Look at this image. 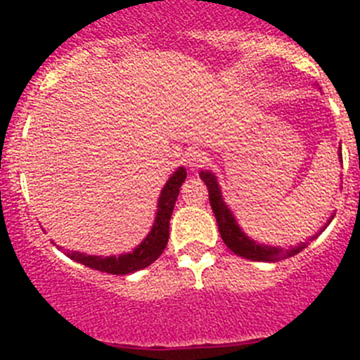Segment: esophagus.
<instances>
[{
    "label": "esophagus",
    "instance_id": "esophagus-1",
    "mask_svg": "<svg viewBox=\"0 0 360 360\" xmlns=\"http://www.w3.org/2000/svg\"><path fill=\"white\" fill-rule=\"evenodd\" d=\"M184 160H186L188 167H191V169H197V167H200L202 163L207 162V155L203 153L202 150L193 148V150H190L186 155H184Z\"/></svg>",
    "mask_w": 360,
    "mask_h": 360
}]
</instances>
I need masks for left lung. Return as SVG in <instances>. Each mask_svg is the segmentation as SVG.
<instances>
[{"instance_id": "left-lung-1", "label": "left lung", "mask_w": 360, "mask_h": 360, "mask_svg": "<svg viewBox=\"0 0 360 360\" xmlns=\"http://www.w3.org/2000/svg\"><path fill=\"white\" fill-rule=\"evenodd\" d=\"M340 162H343V160H340ZM200 177H202L203 183L207 184V190H209L210 207H212V212H214V216H216L221 238H223V242L226 244V248L230 250H233L237 256H242V257H245V259H250V261H268V263H275V261L291 257V256H294V254H297L300 250H303L304 248H307L308 242L307 244L303 242V244H300L297 248L284 250L282 248H271V245L259 244V242L249 238L248 235L242 231V228L238 226L235 216L231 214V210L228 209L226 203H224L216 176H214L212 172H209V170H200ZM331 219H333V216L329 217L328 223L321 228V231L326 230V226L331 223ZM321 231H319V233H321ZM319 233L314 235V237H311V240H314V238H317Z\"/></svg>"}]
</instances>
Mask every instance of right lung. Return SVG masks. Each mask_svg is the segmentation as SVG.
Instances as JSON below:
<instances>
[{
  "label": "right lung",
  "mask_w": 360,
  "mask_h": 360,
  "mask_svg": "<svg viewBox=\"0 0 360 360\" xmlns=\"http://www.w3.org/2000/svg\"><path fill=\"white\" fill-rule=\"evenodd\" d=\"M184 179H186V169H184V167H179V169L169 177L167 184L163 186L162 193H160L157 217H155L151 231L146 235V238L132 250V252L120 254L118 257H103L86 256V254L72 250V252H68V257L85 264V266L94 268V270L106 271V274L111 275L134 274V271L150 266L153 261L158 259V256L163 252V249L167 248V242H169L170 216H172L174 205H176L177 195H179V188L181 184L184 183Z\"/></svg>",
  "instance_id": "add662e5"
}]
</instances>
